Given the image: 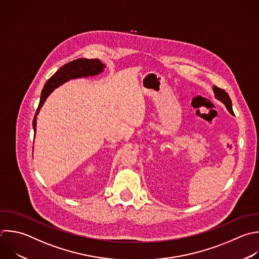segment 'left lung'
Here are the masks:
<instances>
[{"instance_id":"8db88e82","label":"left lung","mask_w":259,"mask_h":259,"mask_svg":"<svg viewBox=\"0 0 259 259\" xmlns=\"http://www.w3.org/2000/svg\"><path fill=\"white\" fill-rule=\"evenodd\" d=\"M212 90H213V93H214V97L225 104L226 108L228 109V111L231 114H234L233 109H232V101H231L228 93L225 90H223V89H221V88H219L217 86H213Z\"/></svg>"}]
</instances>
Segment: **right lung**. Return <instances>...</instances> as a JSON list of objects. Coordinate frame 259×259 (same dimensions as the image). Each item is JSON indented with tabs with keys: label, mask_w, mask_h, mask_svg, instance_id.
<instances>
[{
	"label": "right lung",
	"mask_w": 259,
	"mask_h": 259,
	"mask_svg": "<svg viewBox=\"0 0 259 259\" xmlns=\"http://www.w3.org/2000/svg\"><path fill=\"white\" fill-rule=\"evenodd\" d=\"M105 68V65H103L98 59L88 60V59H78L73 62H70L66 65H64L60 70H58L46 83L41 96L38 108L35 112L34 118H33V130L34 134L36 133V118L37 114L45 104L47 98L49 95L58 87L63 85L64 83L72 80V79H78L83 77H90V76H96L103 72Z\"/></svg>",
	"instance_id": "obj_1"
}]
</instances>
